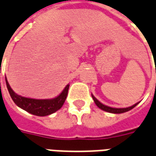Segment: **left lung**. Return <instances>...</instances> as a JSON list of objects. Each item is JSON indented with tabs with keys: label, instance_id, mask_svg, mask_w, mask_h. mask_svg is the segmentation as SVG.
Wrapping results in <instances>:
<instances>
[{
	"label": "left lung",
	"instance_id": "8db88e82",
	"mask_svg": "<svg viewBox=\"0 0 156 156\" xmlns=\"http://www.w3.org/2000/svg\"><path fill=\"white\" fill-rule=\"evenodd\" d=\"M91 97H92V99L94 100V101H95L96 105H97V106L99 107L100 109H101V110H105V111H106V112L113 113V114H121V113L127 112V111H128V110L133 109L134 107L138 104V103H136V104L133 105H132V106L130 107H128V108H112V107L106 106V105L101 104L98 100L95 98V97H94L93 95H91Z\"/></svg>",
	"mask_w": 156,
	"mask_h": 156
}]
</instances>
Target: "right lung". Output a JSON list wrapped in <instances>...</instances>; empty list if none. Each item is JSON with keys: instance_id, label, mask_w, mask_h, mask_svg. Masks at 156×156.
Here are the masks:
<instances>
[{"instance_id": "1", "label": "right lung", "mask_w": 156, "mask_h": 156, "mask_svg": "<svg viewBox=\"0 0 156 156\" xmlns=\"http://www.w3.org/2000/svg\"><path fill=\"white\" fill-rule=\"evenodd\" d=\"M5 83L9 95L15 104L23 110L37 116H46L59 110L65 103L69 87L68 84L62 92L54 99L37 100L19 96L9 87L7 79H5Z\"/></svg>"}]
</instances>
